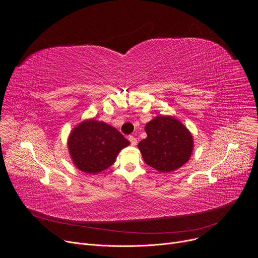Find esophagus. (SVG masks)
I'll return each mask as SVG.
<instances>
[{"instance_id": "obj_1", "label": "esophagus", "mask_w": 258, "mask_h": 258, "mask_svg": "<svg viewBox=\"0 0 258 258\" xmlns=\"http://www.w3.org/2000/svg\"><path fill=\"white\" fill-rule=\"evenodd\" d=\"M128 140H130V142H131V145H132V146H136L137 143H138V142H137V139H136L134 136H130V137H128Z\"/></svg>"}]
</instances>
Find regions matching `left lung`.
<instances>
[{"label":"left lung","mask_w":258,"mask_h":258,"mask_svg":"<svg viewBox=\"0 0 258 258\" xmlns=\"http://www.w3.org/2000/svg\"><path fill=\"white\" fill-rule=\"evenodd\" d=\"M145 131L147 138L138 147L146 164L158 171L169 172L189 160L193 138L177 119L158 116L146 124Z\"/></svg>","instance_id":"1"}]
</instances>
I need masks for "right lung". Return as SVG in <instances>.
Masks as SVG:
<instances>
[{
    "label": "right lung",
    "mask_w": 258,
    "mask_h": 258,
    "mask_svg": "<svg viewBox=\"0 0 258 258\" xmlns=\"http://www.w3.org/2000/svg\"><path fill=\"white\" fill-rule=\"evenodd\" d=\"M130 142L113 126L94 119L80 123L70 134L68 149L79 169L98 173L111 166Z\"/></svg>",
    "instance_id": "1"
}]
</instances>
